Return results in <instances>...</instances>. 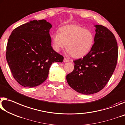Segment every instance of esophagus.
<instances>
[{
    "label": "esophagus",
    "instance_id": "obj_1",
    "mask_svg": "<svg viewBox=\"0 0 125 125\" xmlns=\"http://www.w3.org/2000/svg\"><path fill=\"white\" fill-rule=\"evenodd\" d=\"M69 60H68V59H66V58H64V62H69Z\"/></svg>",
    "mask_w": 125,
    "mask_h": 125
}]
</instances>
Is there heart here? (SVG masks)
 <instances>
[{"mask_svg": "<svg viewBox=\"0 0 125 125\" xmlns=\"http://www.w3.org/2000/svg\"><path fill=\"white\" fill-rule=\"evenodd\" d=\"M53 46L59 51L65 47L69 54L76 58L85 56L90 52L94 43V35L91 30L81 26L69 25L61 27L59 32L52 35Z\"/></svg>", "mask_w": 125, "mask_h": 125, "instance_id": "b5f03b06", "label": "heart"}]
</instances>
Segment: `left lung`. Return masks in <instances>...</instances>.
Segmentation results:
<instances>
[{"mask_svg":"<svg viewBox=\"0 0 125 125\" xmlns=\"http://www.w3.org/2000/svg\"><path fill=\"white\" fill-rule=\"evenodd\" d=\"M94 44L83 58L73 60L74 69L66 76L70 86L85 95L103 89L113 74L118 58V46L114 34L103 25H96Z\"/></svg>","mask_w":125,"mask_h":125,"instance_id":"left-lung-1","label":"left lung"}]
</instances>
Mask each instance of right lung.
<instances>
[{"instance_id": "add662e5", "label": "right lung", "mask_w": 125, "mask_h": 125, "mask_svg": "<svg viewBox=\"0 0 125 125\" xmlns=\"http://www.w3.org/2000/svg\"><path fill=\"white\" fill-rule=\"evenodd\" d=\"M52 27L46 20H33L15 28L9 36L6 59L14 79L22 86L42 84L51 65L64 60L51 46Z\"/></svg>"}]
</instances>
